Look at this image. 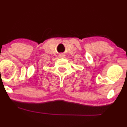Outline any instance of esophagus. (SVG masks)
<instances>
[{"mask_svg": "<svg viewBox=\"0 0 127 127\" xmlns=\"http://www.w3.org/2000/svg\"><path fill=\"white\" fill-rule=\"evenodd\" d=\"M59 57H60V58H64V57H65V55L64 54L61 53V54H60Z\"/></svg>", "mask_w": 127, "mask_h": 127, "instance_id": "esophagus-1", "label": "esophagus"}]
</instances>
